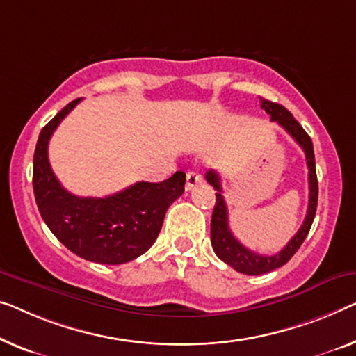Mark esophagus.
<instances>
[{"mask_svg":"<svg viewBox=\"0 0 356 356\" xmlns=\"http://www.w3.org/2000/svg\"><path fill=\"white\" fill-rule=\"evenodd\" d=\"M203 182V177H201L200 172L196 171H190L187 172V180H185V188L187 190H192L193 187H196V185Z\"/></svg>","mask_w":356,"mask_h":356,"instance_id":"obj_1","label":"esophagus"}]
</instances>
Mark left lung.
Returning <instances> with one entry per match:
<instances>
[{
  "label": "left lung",
  "mask_w": 356,
  "mask_h": 356,
  "mask_svg": "<svg viewBox=\"0 0 356 356\" xmlns=\"http://www.w3.org/2000/svg\"><path fill=\"white\" fill-rule=\"evenodd\" d=\"M262 108L270 115V120L277 121V123L293 137V139L302 147L305 153L307 166H309V209H307L305 220L299 232L291 238V241L286 245L280 252L275 256H262L243 246L240 241L233 236V233L229 229V212H227V204L224 196H222V185L220 177L216 171H208L206 174V180L217 190L216 193V206L212 211L211 219V243L212 249H214L216 256L229 264L236 272L245 275H264L277 270L289 261L294 256L297 249L300 248L302 243L309 235L310 227L314 224L315 212H316V203H318V180H316V168H315V153H314V144H312L310 136L307 134L291 111L286 110L283 105L270 102L267 99H261Z\"/></svg>",
  "instance_id": "1"
}]
</instances>
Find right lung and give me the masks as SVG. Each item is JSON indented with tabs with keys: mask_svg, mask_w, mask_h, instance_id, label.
<instances>
[{
	"mask_svg": "<svg viewBox=\"0 0 356 356\" xmlns=\"http://www.w3.org/2000/svg\"><path fill=\"white\" fill-rule=\"evenodd\" d=\"M75 99L42 127L33 156V192L40 214L63 246L86 261L118 265L147 252L169 206L184 193L185 172L163 182H137L105 198H81L52 172L47 145L56 127L76 107Z\"/></svg>",
	"mask_w": 356,
	"mask_h": 356,
	"instance_id": "1",
	"label": "right lung"
}]
</instances>
